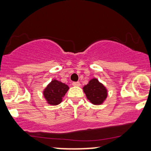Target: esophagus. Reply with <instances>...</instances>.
<instances>
[{
  "instance_id": "esophagus-1",
  "label": "esophagus",
  "mask_w": 151,
  "mask_h": 151,
  "mask_svg": "<svg viewBox=\"0 0 151 151\" xmlns=\"http://www.w3.org/2000/svg\"><path fill=\"white\" fill-rule=\"evenodd\" d=\"M72 85L75 86H80V83H79V81H74V82L72 83Z\"/></svg>"
}]
</instances>
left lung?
Masks as SVG:
<instances>
[{
	"instance_id": "8db88e82",
	"label": "left lung",
	"mask_w": 151,
	"mask_h": 151,
	"mask_svg": "<svg viewBox=\"0 0 151 151\" xmlns=\"http://www.w3.org/2000/svg\"><path fill=\"white\" fill-rule=\"evenodd\" d=\"M86 97L93 104H102L107 96V91L96 79H92L83 88Z\"/></svg>"
}]
</instances>
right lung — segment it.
<instances>
[{
	"mask_svg": "<svg viewBox=\"0 0 151 151\" xmlns=\"http://www.w3.org/2000/svg\"><path fill=\"white\" fill-rule=\"evenodd\" d=\"M69 86L64 83L54 79L44 91V96L50 104L57 105L61 103L62 97L68 91Z\"/></svg>",
	"mask_w": 151,
	"mask_h": 151,
	"instance_id": "1",
	"label": "right lung"
}]
</instances>
